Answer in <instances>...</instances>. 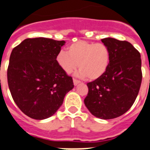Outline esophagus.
Instances as JSON below:
<instances>
[{
	"mask_svg": "<svg viewBox=\"0 0 150 150\" xmlns=\"http://www.w3.org/2000/svg\"><path fill=\"white\" fill-rule=\"evenodd\" d=\"M81 83V82H80V80H76V79H74V84L75 86H76L78 83Z\"/></svg>",
	"mask_w": 150,
	"mask_h": 150,
	"instance_id": "obj_1",
	"label": "esophagus"
}]
</instances>
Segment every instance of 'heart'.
<instances>
[{
  "instance_id": "obj_1",
  "label": "heart",
  "mask_w": 150,
  "mask_h": 150,
  "mask_svg": "<svg viewBox=\"0 0 150 150\" xmlns=\"http://www.w3.org/2000/svg\"><path fill=\"white\" fill-rule=\"evenodd\" d=\"M110 60L111 52L105 45L85 40L74 42L67 48V53L61 51L56 57L65 73L70 74L79 66L80 76L89 80L102 77L108 70Z\"/></svg>"
}]
</instances>
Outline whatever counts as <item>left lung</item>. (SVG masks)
Wrapping results in <instances>:
<instances>
[{"label": "left lung", "mask_w": 150, "mask_h": 150, "mask_svg": "<svg viewBox=\"0 0 150 150\" xmlns=\"http://www.w3.org/2000/svg\"><path fill=\"white\" fill-rule=\"evenodd\" d=\"M110 50L108 70L102 77L88 83L84 103L92 115L113 119L133 105L142 82L140 54L130 42L113 38L102 39Z\"/></svg>", "instance_id": "left-lung-1"}]
</instances>
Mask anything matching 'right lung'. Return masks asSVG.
I'll return each instance as SVG.
<instances>
[{
	"label": "right lung",
	"mask_w": 150,
	"mask_h": 150,
	"mask_svg": "<svg viewBox=\"0 0 150 150\" xmlns=\"http://www.w3.org/2000/svg\"><path fill=\"white\" fill-rule=\"evenodd\" d=\"M64 41L26 38L13 49L7 82L13 99L25 115L36 120L55 113L74 82L56 61Z\"/></svg>",
	"instance_id": "add662e5"
}]
</instances>
